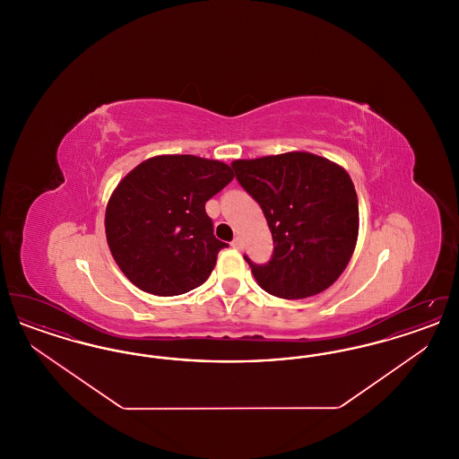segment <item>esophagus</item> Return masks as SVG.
Wrapping results in <instances>:
<instances>
[{"label": "esophagus", "instance_id": "1", "mask_svg": "<svg viewBox=\"0 0 459 459\" xmlns=\"http://www.w3.org/2000/svg\"><path fill=\"white\" fill-rule=\"evenodd\" d=\"M230 246H232L234 249H242V239H240V238H236V239L230 242Z\"/></svg>", "mask_w": 459, "mask_h": 459}]
</instances>
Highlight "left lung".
Listing matches in <instances>:
<instances>
[{
	"label": "left lung",
	"mask_w": 459,
	"mask_h": 459,
	"mask_svg": "<svg viewBox=\"0 0 459 459\" xmlns=\"http://www.w3.org/2000/svg\"><path fill=\"white\" fill-rule=\"evenodd\" d=\"M242 189L262 206L273 239L263 264L246 255L256 282L277 298L303 299L333 284L358 239V196L350 175L316 154L236 160Z\"/></svg>",
	"instance_id": "left-lung-1"
}]
</instances>
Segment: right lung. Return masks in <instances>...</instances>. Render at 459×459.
I'll list each match as a JSON object with an SVG mask.
<instances>
[{
    "mask_svg": "<svg viewBox=\"0 0 459 459\" xmlns=\"http://www.w3.org/2000/svg\"><path fill=\"white\" fill-rule=\"evenodd\" d=\"M234 174L193 154L154 156L117 186L107 206L109 251L132 284L178 296L203 284L225 242L213 236L204 204Z\"/></svg>",
    "mask_w": 459,
    "mask_h": 459,
    "instance_id": "obj_1",
    "label": "right lung"
}]
</instances>
